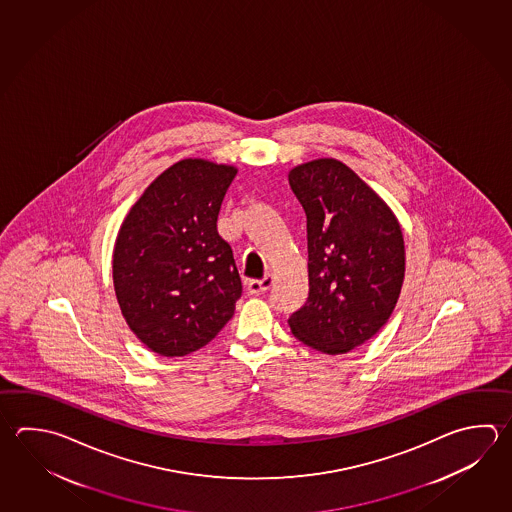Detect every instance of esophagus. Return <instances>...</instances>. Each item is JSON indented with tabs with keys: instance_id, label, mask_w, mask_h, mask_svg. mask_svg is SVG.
I'll use <instances>...</instances> for the list:
<instances>
[{
	"instance_id": "obj_1",
	"label": "esophagus",
	"mask_w": 512,
	"mask_h": 512,
	"mask_svg": "<svg viewBox=\"0 0 512 512\" xmlns=\"http://www.w3.org/2000/svg\"><path fill=\"white\" fill-rule=\"evenodd\" d=\"M273 286V275L268 273L264 279H253L248 282V291L251 295H261L264 291L270 290Z\"/></svg>"
}]
</instances>
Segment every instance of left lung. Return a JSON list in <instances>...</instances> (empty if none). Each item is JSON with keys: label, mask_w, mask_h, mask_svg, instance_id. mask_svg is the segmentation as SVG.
Listing matches in <instances>:
<instances>
[{"label": "left lung", "mask_w": 512, "mask_h": 512, "mask_svg": "<svg viewBox=\"0 0 512 512\" xmlns=\"http://www.w3.org/2000/svg\"><path fill=\"white\" fill-rule=\"evenodd\" d=\"M290 186L308 219L306 304L291 333L309 348L342 355L377 335L405 275L404 235L386 201L349 166L322 157L291 168Z\"/></svg>", "instance_id": "8db88e82"}]
</instances>
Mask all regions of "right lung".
<instances>
[{"label":"right lung","instance_id":"1","mask_svg":"<svg viewBox=\"0 0 512 512\" xmlns=\"http://www.w3.org/2000/svg\"><path fill=\"white\" fill-rule=\"evenodd\" d=\"M232 164L181 159L148 184L117 233L114 290L128 328L161 357L206 346L242 293L232 246L217 217Z\"/></svg>","mask_w":512,"mask_h":512}]
</instances>
